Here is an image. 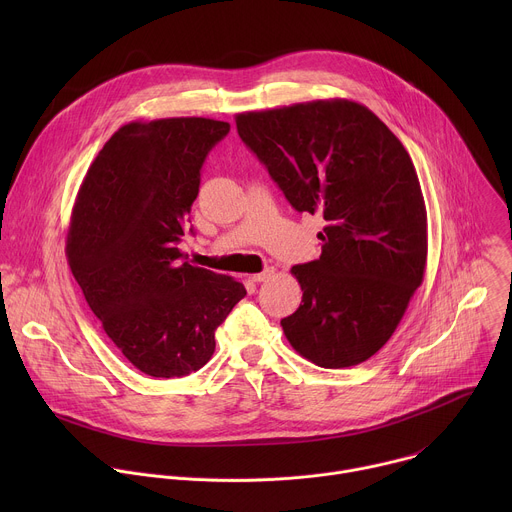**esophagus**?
Instances as JSON below:
<instances>
[{
  "label": "esophagus",
  "instance_id": "esophagus-1",
  "mask_svg": "<svg viewBox=\"0 0 512 512\" xmlns=\"http://www.w3.org/2000/svg\"><path fill=\"white\" fill-rule=\"evenodd\" d=\"M273 273H275V269H273V267H267L265 271H261V273H255L251 279H253L255 283H261V281H267V279H271V277H273Z\"/></svg>",
  "mask_w": 512,
  "mask_h": 512
}]
</instances>
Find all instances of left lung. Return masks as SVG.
Masks as SVG:
<instances>
[{
    "label": "left lung",
    "mask_w": 512,
    "mask_h": 512,
    "mask_svg": "<svg viewBox=\"0 0 512 512\" xmlns=\"http://www.w3.org/2000/svg\"><path fill=\"white\" fill-rule=\"evenodd\" d=\"M237 131L298 212L326 221L322 255L291 267L300 308L289 344L324 369L377 354L423 281L427 212L415 166L364 105L310 101L237 115Z\"/></svg>",
    "instance_id": "obj_1"
}]
</instances>
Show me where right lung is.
<instances>
[{
    "label": "right lung",
    "instance_id": "1",
    "mask_svg": "<svg viewBox=\"0 0 512 512\" xmlns=\"http://www.w3.org/2000/svg\"><path fill=\"white\" fill-rule=\"evenodd\" d=\"M227 121L170 117L119 127L91 164L66 259L105 334L150 377H186L210 360L214 330L243 283L182 261L200 168Z\"/></svg>",
    "mask_w": 512,
    "mask_h": 512
}]
</instances>
